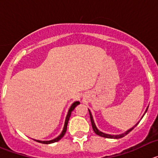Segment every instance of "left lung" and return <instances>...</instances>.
<instances>
[{
    "instance_id": "obj_1",
    "label": "left lung",
    "mask_w": 158,
    "mask_h": 158,
    "mask_svg": "<svg viewBox=\"0 0 158 158\" xmlns=\"http://www.w3.org/2000/svg\"><path fill=\"white\" fill-rule=\"evenodd\" d=\"M147 109H148V107H147ZM147 109H146V111H147ZM89 115H90V120H91L92 127H93V131H94L95 133H96V135H99V136L104 137V138H107V139H120V138H123V137H124V136H125V135H127V134L129 133V132H131V131H132V130H133L134 128H135V127L137 126V125H138V123H137L136 125H135V126L134 127L131 128V129L128 130L127 131H126V132H125V133L122 134V135H107V134H104V133H103V132H101V131H99L98 129H97V128H96V125H95L94 120H93V115H92L91 112H90V111H89Z\"/></svg>"
}]
</instances>
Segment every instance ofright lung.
Here are the masks:
<instances>
[{"label": "right lung", "instance_id": "add662e5", "mask_svg": "<svg viewBox=\"0 0 158 158\" xmlns=\"http://www.w3.org/2000/svg\"><path fill=\"white\" fill-rule=\"evenodd\" d=\"M79 104H80V102L76 101V102H74V103H73L72 105H71L70 108H69V111H68V114H67V115H66V118H65V125H64L63 131H62V134H61V135H60L58 138H56V139H53V140H51V141H39V140H35V141L40 142V143H43V144H51V143H54V142H58V141H59L60 139H62V137L65 135V132H66L67 125H68V122H69V117H70V115H71V112H72V111L74 110V108L76 107V106H77Z\"/></svg>", "mask_w": 158, "mask_h": 158}]
</instances>
